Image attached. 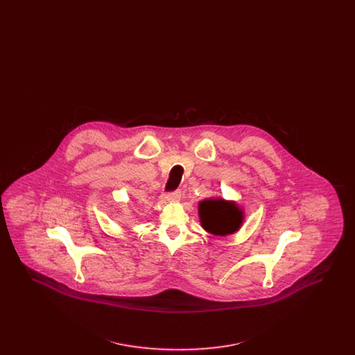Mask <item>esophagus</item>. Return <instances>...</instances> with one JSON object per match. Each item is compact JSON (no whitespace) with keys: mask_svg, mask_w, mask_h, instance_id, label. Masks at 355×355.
Returning a JSON list of instances; mask_svg holds the SVG:
<instances>
[{"mask_svg":"<svg viewBox=\"0 0 355 355\" xmlns=\"http://www.w3.org/2000/svg\"><path fill=\"white\" fill-rule=\"evenodd\" d=\"M181 198V191L180 190H175L173 193H169L166 196H162L161 200L165 201V202H173V201H178Z\"/></svg>","mask_w":355,"mask_h":355,"instance_id":"esophagus-1","label":"esophagus"}]
</instances>
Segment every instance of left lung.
<instances>
[{
    "instance_id": "obj_1",
    "label": "left lung",
    "mask_w": 355,
    "mask_h": 355,
    "mask_svg": "<svg viewBox=\"0 0 355 355\" xmlns=\"http://www.w3.org/2000/svg\"><path fill=\"white\" fill-rule=\"evenodd\" d=\"M198 216L203 229L213 236H229L238 232L243 223V210L236 201L207 198L198 203Z\"/></svg>"
}]
</instances>
